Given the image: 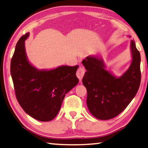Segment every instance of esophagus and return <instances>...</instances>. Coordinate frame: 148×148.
<instances>
[{"mask_svg": "<svg viewBox=\"0 0 148 148\" xmlns=\"http://www.w3.org/2000/svg\"><path fill=\"white\" fill-rule=\"evenodd\" d=\"M84 73H85V69L83 67H79V69H77V72H76V76L78 77L80 81L82 79V78L83 77Z\"/></svg>", "mask_w": 148, "mask_h": 148, "instance_id": "obj_1", "label": "esophagus"}]
</instances>
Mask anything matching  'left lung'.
<instances>
[{"mask_svg":"<svg viewBox=\"0 0 148 148\" xmlns=\"http://www.w3.org/2000/svg\"><path fill=\"white\" fill-rule=\"evenodd\" d=\"M130 51V67L118 77L107 70L103 60L98 56H88L82 61L86 69L82 82L87 90V106L96 118L107 120L116 117L136 96L141 74L140 55L134 40H131Z\"/></svg>","mask_w":148,"mask_h":148,"instance_id":"8db88e82","label":"left lung"}]
</instances>
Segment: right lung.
<instances>
[{
	"label": "right lung",
	"instance_id": "1",
	"mask_svg": "<svg viewBox=\"0 0 148 148\" xmlns=\"http://www.w3.org/2000/svg\"><path fill=\"white\" fill-rule=\"evenodd\" d=\"M29 33L19 39L11 62V74L16 97L27 114L40 121L57 115L65 94L76 86L78 65H61L39 70L27 58L25 41Z\"/></svg>",
	"mask_w": 148,
	"mask_h": 148
}]
</instances>
